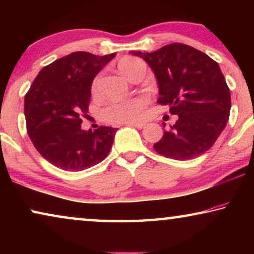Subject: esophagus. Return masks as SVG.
<instances>
[{"instance_id":"1","label":"esophagus","mask_w":254,"mask_h":254,"mask_svg":"<svg viewBox=\"0 0 254 254\" xmlns=\"http://www.w3.org/2000/svg\"><path fill=\"white\" fill-rule=\"evenodd\" d=\"M127 125H128V126L136 127V128H138V129H142V128L145 126V124H143V123H130V124H127Z\"/></svg>"}]
</instances>
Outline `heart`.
<instances>
[{
    "instance_id": "obj_1",
    "label": "heart",
    "mask_w": 254,
    "mask_h": 254,
    "mask_svg": "<svg viewBox=\"0 0 254 254\" xmlns=\"http://www.w3.org/2000/svg\"><path fill=\"white\" fill-rule=\"evenodd\" d=\"M138 67H144V64L140 59L126 57L121 59L118 64L119 71L125 77L128 76ZM99 78L97 77L92 83V91L96 92L98 89ZM149 104V98L147 96H137L134 98H129L123 102L112 103L105 107L103 111V116L107 123L111 124H130L137 123L143 119L145 113V107Z\"/></svg>"
}]
</instances>
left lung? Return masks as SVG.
I'll list each match as a JSON object with an SVG mask.
<instances>
[{"label": "left lung", "mask_w": 254, "mask_h": 254, "mask_svg": "<svg viewBox=\"0 0 254 254\" xmlns=\"http://www.w3.org/2000/svg\"><path fill=\"white\" fill-rule=\"evenodd\" d=\"M154 71L159 89L157 103L168 105L178 120L154 144L168 158L187 161L213 147L227 126L230 90L220 65L201 51L175 43L152 53L131 52Z\"/></svg>", "instance_id": "obj_1"}]
</instances>
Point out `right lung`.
Masks as SVG:
<instances>
[{
    "instance_id": "right-lung-1",
    "label": "right lung",
    "mask_w": 254,
    "mask_h": 254,
    "mask_svg": "<svg viewBox=\"0 0 254 254\" xmlns=\"http://www.w3.org/2000/svg\"><path fill=\"white\" fill-rule=\"evenodd\" d=\"M116 53L74 52L44 67L24 99L27 134L43 157L64 171H82L104 161L117 128L83 130L91 84Z\"/></svg>"
}]
</instances>
